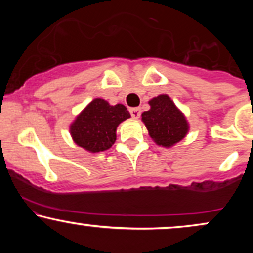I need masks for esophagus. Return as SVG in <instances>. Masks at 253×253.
<instances>
[{
    "label": "esophagus",
    "mask_w": 253,
    "mask_h": 253,
    "mask_svg": "<svg viewBox=\"0 0 253 253\" xmlns=\"http://www.w3.org/2000/svg\"><path fill=\"white\" fill-rule=\"evenodd\" d=\"M129 112H130V115H132V118H134V119L140 118L141 112H140V109H139V108H130Z\"/></svg>",
    "instance_id": "34e87169"
}]
</instances>
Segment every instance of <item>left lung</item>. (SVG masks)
<instances>
[{
	"instance_id": "left-lung-1",
	"label": "left lung",
	"mask_w": 253,
	"mask_h": 253,
	"mask_svg": "<svg viewBox=\"0 0 253 253\" xmlns=\"http://www.w3.org/2000/svg\"><path fill=\"white\" fill-rule=\"evenodd\" d=\"M149 104L151 108L141 114V120L157 145L171 147L187 135V119L168 95L153 97Z\"/></svg>"
}]
</instances>
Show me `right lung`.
Instances as JSON below:
<instances>
[{
  "label": "right lung",
  "instance_id": "add662e5",
  "mask_svg": "<svg viewBox=\"0 0 253 253\" xmlns=\"http://www.w3.org/2000/svg\"><path fill=\"white\" fill-rule=\"evenodd\" d=\"M129 112L124 104L110 106L103 98H95L70 125V134L78 146L96 153L112 147L117 140V128Z\"/></svg>",
  "mask_w": 253,
  "mask_h": 253
}]
</instances>
